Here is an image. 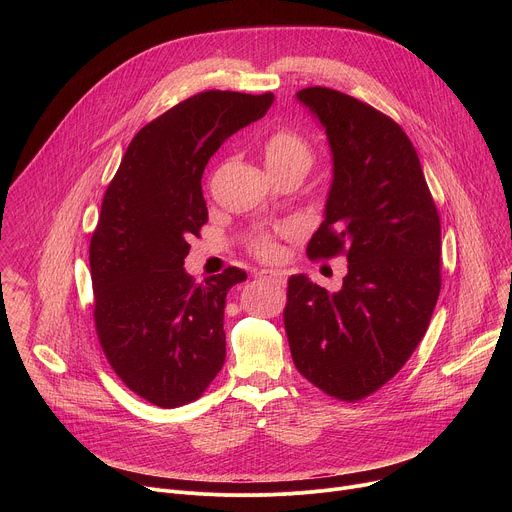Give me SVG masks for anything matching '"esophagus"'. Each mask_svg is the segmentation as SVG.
<instances>
[{"mask_svg":"<svg viewBox=\"0 0 512 512\" xmlns=\"http://www.w3.org/2000/svg\"><path fill=\"white\" fill-rule=\"evenodd\" d=\"M255 275L261 277V279H275V281L281 279V273L275 271V269H259Z\"/></svg>","mask_w":512,"mask_h":512,"instance_id":"esophagus-1","label":"esophagus"}]
</instances>
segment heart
<instances>
[{"mask_svg": "<svg viewBox=\"0 0 512 512\" xmlns=\"http://www.w3.org/2000/svg\"><path fill=\"white\" fill-rule=\"evenodd\" d=\"M263 158L273 174L291 168H304L308 172L314 160V152L302 133L289 127H279L263 141ZM251 249L259 257L275 255V245L269 237H259L257 241H253Z\"/></svg>", "mask_w": 512, "mask_h": 512, "instance_id": "b5f03b06", "label": "heart"}]
</instances>
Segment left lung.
Segmentation results:
<instances>
[{
  "mask_svg": "<svg viewBox=\"0 0 512 512\" xmlns=\"http://www.w3.org/2000/svg\"><path fill=\"white\" fill-rule=\"evenodd\" d=\"M298 99L326 129L334 180L310 259L344 255L342 289L287 281L285 334L296 369L340 401L389 383L427 332L442 289V225L417 152L389 115L326 87Z\"/></svg>",
  "mask_w": 512,
  "mask_h": 512,
  "instance_id": "left-lung-1",
  "label": "left lung"
}]
</instances>
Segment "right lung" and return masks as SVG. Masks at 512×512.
Instances as JSON below:
<instances>
[{"mask_svg":"<svg viewBox=\"0 0 512 512\" xmlns=\"http://www.w3.org/2000/svg\"><path fill=\"white\" fill-rule=\"evenodd\" d=\"M273 93H198L131 139L91 237L93 320L115 375L141 399L172 409L221 373L227 291L237 267L194 283L190 239L208 221L202 172L221 143L261 119Z\"/></svg>","mask_w":512,"mask_h":512,"instance_id":"obj_1","label":"right lung"}]
</instances>
